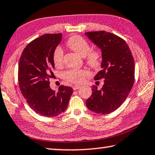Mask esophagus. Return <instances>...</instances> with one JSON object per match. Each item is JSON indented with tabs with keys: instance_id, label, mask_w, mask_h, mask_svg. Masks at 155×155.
<instances>
[{
	"instance_id": "34e87169",
	"label": "esophagus",
	"mask_w": 155,
	"mask_h": 155,
	"mask_svg": "<svg viewBox=\"0 0 155 155\" xmlns=\"http://www.w3.org/2000/svg\"><path fill=\"white\" fill-rule=\"evenodd\" d=\"M80 87H81L79 85H74V86L72 87V88H73V89H74V90H77L78 89H79Z\"/></svg>"
}]
</instances>
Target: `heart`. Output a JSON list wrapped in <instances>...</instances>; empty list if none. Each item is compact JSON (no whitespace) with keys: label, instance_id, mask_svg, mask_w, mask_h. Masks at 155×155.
<instances>
[{"label":"heart","instance_id":"1","mask_svg":"<svg viewBox=\"0 0 155 155\" xmlns=\"http://www.w3.org/2000/svg\"><path fill=\"white\" fill-rule=\"evenodd\" d=\"M67 45L70 49L78 55L85 57L87 63L93 68L100 66L101 60L100 53L97 50H90V46L85 38L80 36L74 35L68 38ZM53 61L56 66H61L63 63L64 50L60 46H57L53 52ZM88 72L84 70L70 69L64 72L65 79L74 84L82 83Z\"/></svg>","mask_w":155,"mask_h":155}]
</instances>
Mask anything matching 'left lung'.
<instances>
[{
    "instance_id": "obj_1",
    "label": "left lung",
    "mask_w": 155,
    "mask_h": 155,
    "mask_svg": "<svg viewBox=\"0 0 155 155\" xmlns=\"http://www.w3.org/2000/svg\"><path fill=\"white\" fill-rule=\"evenodd\" d=\"M102 52L101 70L95 80L104 79L102 89L93 86L92 94L86 101L90 110L108 114L122 104L134 83L135 64L126 42L119 36L106 31L85 32Z\"/></svg>"
}]
</instances>
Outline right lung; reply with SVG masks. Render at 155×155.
I'll return each mask as SVG.
<instances>
[{"mask_svg":"<svg viewBox=\"0 0 155 155\" xmlns=\"http://www.w3.org/2000/svg\"><path fill=\"white\" fill-rule=\"evenodd\" d=\"M61 34H46L28 45L22 52L18 67L21 92L28 104L43 117H56L68 106L72 88L61 85L58 91L49 86L55 64L53 52L61 41Z\"/></svg>","mask_w":155,"mask_h":155,"instance_id":"obj_1","label":"right lung"}]
</instances>
